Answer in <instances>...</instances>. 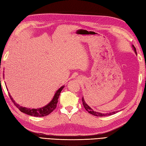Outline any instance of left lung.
I'll return each mask as SVG.
<instances>
[{
  "instance_id": "left-lung-1",
  "label": "left lung",
  "mask_w": 146,
  "mask_h": 146,
  "mask_svg": "<svg viewBox=\"0 0 146 146\" xmlns=\"http://www.w3.org/2000/svg\"><path fill=\"white\" fill-rule=\"evenodd\" d=\"M133 48L134 49V51L135 52V53L137 54V52H136V48L134 47V45L132 46ZM82 104H83V105L84 106L85 109L87 110V111L90 113V114L93 115L94 116H108V115H114L115 114V113L117 112V111H113V112H111V113H99V112H97V111H94L93 110H92L89 106H88L86 102H85L84 99V97L82 98Z\"/></svg>"
}]
</instances>
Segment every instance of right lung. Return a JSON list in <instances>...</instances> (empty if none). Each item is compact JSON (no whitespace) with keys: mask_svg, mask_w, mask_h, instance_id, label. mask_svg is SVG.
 <instances>
[{"mask_svg":"<svg viewBox=\"0 0 146 146\" xmlns=\"http://www.w3.org/2000/svg\"><path fill=\"white\" fill-rule=\"evenodd\" d=\"M64 87V85H63L61 87H60L59 89L57 90L56 94L54 96V97L52 99V100L49 103V104L44 106V107H42L40 108H37V109H31V108H27L25 107H23V106H20L19 104H17L13 100V99L11 97V95L9 94V97L11 99L13 104L15 105L19 109L20 111L22 112L25 113L28 115L30 116H38V117H41V116H47L54 110L57 106V104L58 102V98L60 95V93H61L63 88Z\"/></svg>","mask_w":146,"mask_h":146,"instance_id":"right-lung-1","label":"right lung"}]
</instances>
